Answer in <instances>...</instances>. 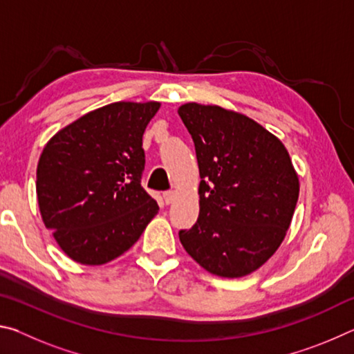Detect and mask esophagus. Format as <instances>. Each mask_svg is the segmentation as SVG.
Listing matches in <instances>:
<instances>
[{"mask_svg":"<svg viewBox=\"0 0 354 354\" xmlns=\"http://www.w3.org/2000/svg\"><path fill=\"white\" fill-rule=\"evenodd\" d=\"M175 192L173 190H167V192H164L162 194V196H164V201H165V205H171L173 203V200H175Z\"/></svg>","mask_w":354,"mask_h":354,"instance_id":"34e87169","label":"esophagus"}]
</instances>
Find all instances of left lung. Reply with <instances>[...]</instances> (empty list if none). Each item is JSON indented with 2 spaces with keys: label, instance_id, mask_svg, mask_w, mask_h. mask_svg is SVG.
Masks as SVG:
<instances>
[{
  "label": "left lung",
  "instance_id": "8db88e82",
  "mask_svg": "<svg viewBox=\"0 0 354 354\" xmlns=\"http://www.w3.org/2000/svg\"><path fill=\"white\" fill-rule=\"evenodd\" d=\"M179 117L195 143L200 215L179 231L184 250L209 273L242 278L283 243L299 181L277 136L243 113L185 103Z\"/></svg>",
  "mask_w": 354,
  "mask_h": 354
}]
</instances>
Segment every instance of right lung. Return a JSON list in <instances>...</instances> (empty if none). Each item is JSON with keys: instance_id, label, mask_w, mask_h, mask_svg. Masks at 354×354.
I'll list each match as a JSON object with an SVG mask.
<instances>
[{"instance_id": "right-lung-1", "label": "right lung", "mask_w": 354, "mask_h": 354, "mask_svg": "<svg viewBox=\"0 0 354 354\" xmlns=\"http://www.w3.org/2000/svg\"><path fill=\"white\" fill-rule=\"evenodd\" d=\"M160 103L118 101L51 137L37 164L41 220L61 250L101 266L139 241L159 206L140 185L142 137Z\"/></svg>"}]
</instances>
